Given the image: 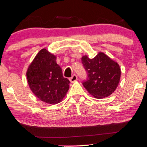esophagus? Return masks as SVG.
<instances>
[{"instance_id": "1", "label": "esophagus", "mask_w": 147, "mask_h": 147, "mask_svg": "<svg viewBox=\"0 0 147 147\" xmlns=\"http://www.w3.org/2000/svg\"><path fill=\"white\" fill-rule=\"evenodd\" d=\"M77 80H78V77H77V76L75 75V74H74V75H73V76H72L71 78L69 79V81H70L71 83H74Z\"/></svg>"}]
</instances>
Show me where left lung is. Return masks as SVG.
<instances>
[{
  "instance_id": "left-lung-1",
  "label": "left lung",
  "mask_w": 147,
  "mask_h": 147,
  "mask_svg": "<svg viewBox=\"0 0 147 147\" xmlns=\"http://www.w3.org/2000/svg\"><path fill=\"white\" fill-rule=\"evenodd\" d=\"M83 66L88 73L89 80L83 83L88 92L96 98L109 96L118 87L121 78L119 64L102 52L95 57L81 58Z\"/></svg>"
}]
</instances>
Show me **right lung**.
<instances>
[{
    "instance_id": "obj_1",
    "label": "right lung",
    "mask_w": 147,
    "mask_h": 147,
    "mask_svg": "<svg viewBox=\"0 0 147 147\" xmlns=\"http://www.w3.org/2000/svg\"><path fill=\"white\" fill-rule=\"evenodd\" d=\"M27 80L33 93L42 102L50 105L60 102L66 96L69 81L64 78L56 63V56L42 49L29 65Z\"/></svg>"
}]
</instances>
